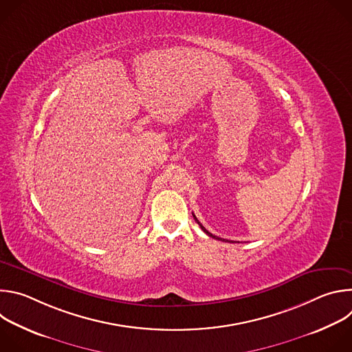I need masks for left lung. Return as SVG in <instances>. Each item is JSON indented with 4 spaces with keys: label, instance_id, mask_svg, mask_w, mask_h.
Masks as SVG:
<instances>
[{
    "label": "left lung",
    "instance_id": "8db88e82",
    "mask_svg": "<svg viewBox=\"0 0 352 352\" xmlns=\"http://www.w3.org/2000/svg\"><path fill=\"white\" fill-rule=\"evenodd\" d=\"M193 219H195V221H196V223H197V224H199V226H200V228H202V230H204V231H205V232H206V234H208V235H209V236H212V238H214V239H220V241H224V242H230V241H227V239H223V238H219V236H216V235H213V234H212V232H209V231H208V230H206V228H205V227H204V226H202V224H200V223H199V220H197V219H196V216H195V214H193Z\"/></svg>",
    "mask_w": 352,
    "mask_h": 352
}]
</instances>
